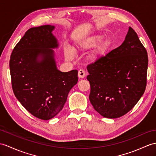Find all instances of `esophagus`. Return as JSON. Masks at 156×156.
<instances>
[{
  "label": "esophagus",
  "mask_w": 156,
  "mask_h": 156,
  "mask_svg": "<svg viewBox=\"0 0 156 156\" xmlns=\"http://www.w3.org/2000/svg\"><path fill=\"white\" fill-rule=\"evenodd\" d=\"M85 71L83 70V69H80L79 71V73H78V75L79 77L80 78H84L85 77Z\"/></svg>",
  "instance_id": "esophagus-1"
}]
</instances>
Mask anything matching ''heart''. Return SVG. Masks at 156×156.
I'll use <instances>...</instances> for the list:
<instances>
[{
    "instance_id": "1",
    "label": "heart",
    "mask_w": 156,
    "mask_h": 156,
    "mask_svg": "<svg viewBox=\"0 0 156 156\" xmlns=\"http://www.w3.org/2000/svg\"><path fill=\"white\" fill-rule=\"evenodd\" d=\"M102 38H103V37L101 36H91L90 37H88V38L86 40H84L80 41V42H79L75 46V49L76 50L78 51H85L87 50V49L94 48L96 47L98 44H100L101 42ZM65 55L66 58L69 60H71L73 58V52L69 50V49H66Z\"/></svg>"
}]
</instances>
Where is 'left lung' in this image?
Returning <instances> with one entry per match:
<instances>
[{
    "instance_id": "1",
    "label": "left lung",
    "mask_w": 156,
    "mask_h": 156,
    "mask_svg": "<svg viewBox=\"0 0 156 156\" xmlns=\"http://www.w3.org/2000/svg\"><path fill=\"white\" fill-rule=\"evenodd\" d=\"M147 65L146 49L129 27L122 45L87 66L94 109L108 119L126 115L146 90Z\"/></svg>"
}]
</instances>
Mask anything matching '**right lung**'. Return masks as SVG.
Instances as JSON below:
<instances>
[{
    "instance_id": "obj_1",
    "label": "right lung",
    "mask_w": 156,
    "mask_h": 156,
    "mask_svg": "<svg viewBox=\"0 0 156 156\" xmlns=\"http://www.w3.org/2000/svg\"><path fill=\"white\" fill-rule=\"evenodd\" d=\"M55 26L31 28L13 49L10 59L14 95L33 116L47 120L62 111L68 93L78 81V71L57 69L52 48L58 44ZM41 59H39V58Z\"/></svg>"
}]
</instances>
